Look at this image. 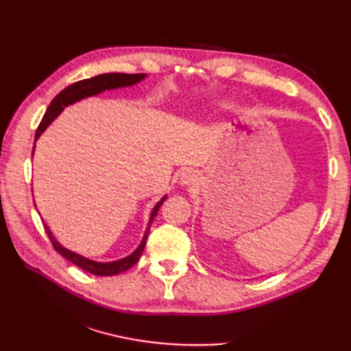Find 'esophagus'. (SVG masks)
I'll use <instances>...</instances> for the list:
<instances>
[{
	"label": "esophagus",
	"mask_w": 351,
	"mask_h": 351,
	"mask_svg": "<svg viewBox=\"0 0 351 351\" xmlns=\"http://www.w3.org/2000/svg\"><path fill=\"white\" fill-rule=\"evenodd\" d=\"M191 181H193V178H191L190 173H184V175H182V182H184V184H190Z\"/></svg>",
	"instance_id": "1"
}]
</instances>
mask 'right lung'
<instances>
[{
    "mask_svg": "<svg viewBox=\"0 0 351 351\" xmlns=\"http://www.w3.org/2000/svg\"><path fill=\"white\" fill-rule=\"evenodd\" d=\"M145 77H146L145 73H102V75H96V77H92V78H87V80H81V81H77V83L68 86L66 88H63V90L58 93L54 99L51 101L48 110L45 111L42 121H40L39 126H37L34 138L36 140L39 138L40 134L45 130H47V126L52 121H54V119L58 114L62 113L64 107H68V106H71V104L77 102L80 99L88 98V96L98 95L104 90H111V88L132 86V84H136V83H138V81L143 80ZM33 154H34V147H33ZM164 200H166V196H164L160 200V202L155 205L154 211L151 214V219H149V225H147V229L145 232V237H143V240H141L137 250L132 252L130 256L114 261V263H96V261L87 259L84 256L78 255V253H73L68 249H64L63 245L56 240L54 235L51 234V230L47 225H45V230H47V234H48L49 240L52 243V247H54L58 253H60L62 256H64L66 259H69L72 264L78 265L80 268H83V270L92 273L95 276H114V274H119V273L128 270V268H131L134 264H136L138 258L141 256V253H143V249L146 245V238L149 235V229H151V225H152V221L155 219V215H156V213H158L160 206L162 205Z\"/></svg>",
    "mask_w": 351,
    "mask_h": 351,
    "instance_id": "right-lung-1",
    "label": "right lung"
}]
</instances>
